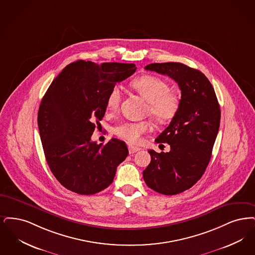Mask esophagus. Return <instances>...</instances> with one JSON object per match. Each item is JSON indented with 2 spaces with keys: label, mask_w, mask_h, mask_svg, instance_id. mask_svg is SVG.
<instances>
[{
  "label": "esophagus",
  "mask_w": 255,
  "mask_h": 255,
  "mask_svg": "<svg viewBox=\"0 0 255 255\" xmlns=\"http://www.w3.org/2000/svg\"><path fill=\"white\" fill-rule=\"evenodd\" d=\"M138 150H140V147L138 146H134L132 144H128V151L130 154H133L135 152H137Z\"/></svg>",
  "instance_id": "esophagus-1"
}]
</instances>
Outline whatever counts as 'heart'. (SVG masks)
<instances>
[{
	"label": "heart",
	"mask_w": 255,
	"mask_h": 255,
	"mask_svg": "<svg viewBox=\"0 0 255 255\" xmlns=\"http://www.w3.org/2000/svg\"><path fill=\"white\" fill-rule=\"evenodd\" d=\"M131 86L142 97L147 101L146 113H148L156 122L170 121L178 112L180 99L177 94L169 90V85L162 78L153 75H143L134 79ZM122 99L120 89L115 86L111 89L107 106L109 111L118 110ZM152 129V124L148 120L144 121H126L114 127L113 133L126 140L129 144H139L142 136Z\"/></svg>",
	"instance_id": "1"
}]
</instances>
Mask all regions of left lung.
<instances>
[{
	"mask_svg": "<svg viewBox=\"0 0 255 255\" xmlns=\"http://www.w3.org/2000/svg\"><path fill=\"white\" fill-rule=\"evenodd\" d=\"M144 68L169 76L181 90L176 115L155 139L169 144L170 150H148L151 161L143 171L148 188L175 195L196 184L209 165L220 126V106L211 82L197 69L173 62Z\"/></svg>",
	"mask_w": 255,
	"mask_h": 255,
	"instance_id": "obj_1",
	"label": "left lung"
}]
</instances>
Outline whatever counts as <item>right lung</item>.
I'll return each mask as SVG.
<instances>
[{
	"label": "right lung",
	"mask_w": 255,
	"mask_h": 255,
	"mask_svg": "<svg viewBox=\"0 0 255 255\" xmlns=\"http://www.w3.org/2000/svg\"><path fill=\"white\" fill-rule=\"evenodd\" d=\"M136 71L134 64L79 60L53 80L44 94L38 127L44 156L56 179L82 195L108 188L128 154L127 144L112 138L106 144L91 141L105 116L107 99L116 83Z\"/></svg>",
	"instance_id": "obj_1"
}]
</instances>
